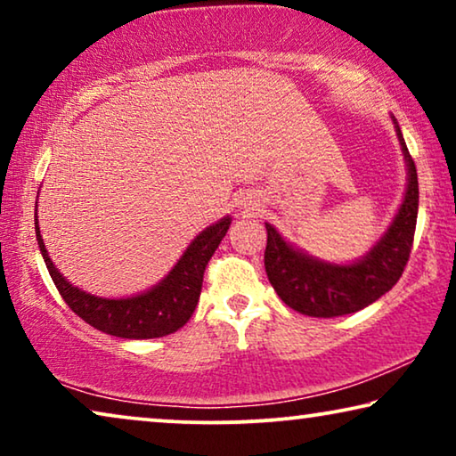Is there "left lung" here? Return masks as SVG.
<instances>
[{
  "label": "left lung",
  "mask_w": 456,
  "mask_h": 456,
  "mask_svg": "<svg viewBox=\"0 0 456 456\" xmlns=\"http://www.w3.org/2000/svg\"><path fill=\"white\" fill-rule=\"evenodd\" d=\"M398 128V126H396ZM404 159L409 166L407 195L398 214L365 259L353 265H328L286 245L270 224L265 247V272L278 297L290 309L311 317H338L367 307L386 295L403 276L413 248L419 183L417 167L398 128Z\"/></svg>",
  "instance_id": "left-lung-1"
}]
</instances>
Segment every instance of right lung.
Masks as SVG:
<instances>
[{
    "label": "right lung",
    "instance_id": "add662e5",
    "mask_svg": "<svg viewBox=\"0 0 456 456\" xmlns=\"http://www.w3.org/2000/svg\"><path fill=\"white\" fill-rule=\"evenodd\" d=\"M230 228V217H224L216 226H209L191 242L183 259L170 272L164 282L155 286L153 290L142 292L139 297L130 298H99L86 292L74 289L64 280V276L55 270L49 259L47 248L43 245L39 222L35 214V232L39 240V248L45 265L52 276L55 289L61 298L68 303L80 320L89 326L102 330L105 334L118 336V338H159L183 328L191 320L192 311L199 303L203 286V272L208 261L216 253L220 240L226 236Z\"/></svg>",
    "mask_w": 456,
    "mask_h": 456
}]
</instances>
